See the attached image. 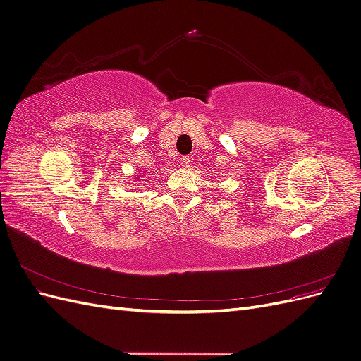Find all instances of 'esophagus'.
Returning a JSON list of instances; mask_svg holds the SVG:
<instances>
[{"instance_id": "34e87169", "label": "esophagus", "mask_w": 361, "mask_h": 361, "mask_svg": "<svg viewBox=\"0 0 361 361\" xmlns=\"http://www.w3.org/2000/svg\"><path fill=\"white\" fill-rule=\"evenodd\" d=\"M190 162H191V158H190V157H182V158H180V166H182V167H188Z\"/></svg>"}]
</instances>
